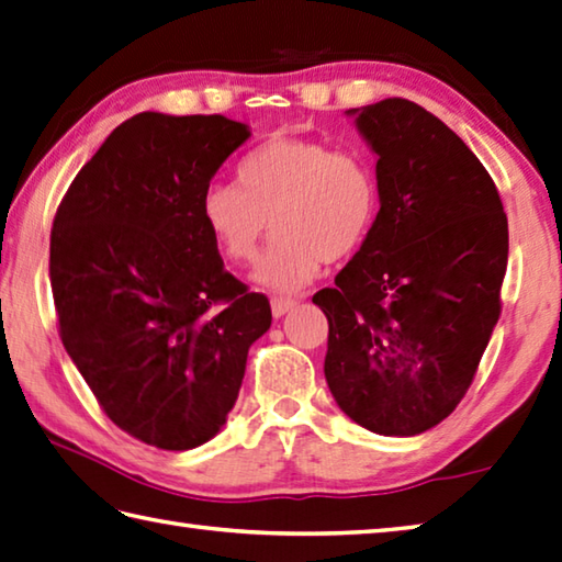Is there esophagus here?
<instances>
[{
  "mask_svg": "<svg viewBox=\"0 0 562 562\" xmlns=\"http://www.w3.org/2000/svg\"><path fill=\"white\" fill-rule=\"evenodd\" d=\"M294 306H296V300H290V296H272V302H270V310H272L274 318H280L288 312H292Z\"/></svg>",
  "mask_w": 562,
  "mask_h": 562,
  "instance_id": "esophagus-1",
  "label": "esophagus"
}]
</instances>
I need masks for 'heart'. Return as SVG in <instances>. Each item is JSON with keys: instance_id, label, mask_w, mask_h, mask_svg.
Returning a JSON list of instances; mask_svg holds the SVG:
<instances>
[{"instance_id": "1", "label": "heart", "mask_w": 562, "mask_h": 562, "mask_svg": "<svg viewBox=\"0 0 562 562\" xmlns=\"http://www.w3.org/2000/svg\"><path fill=\"white\" fill-rule=\"evenodd\" d=\"M236 184H209L202 224L231 262L256 260L272 224L274 240L256 270L272 292H296L326 262L366 244L380 212L372 165L353 150L314 138H270L238 162Z\"/></svg>"}]
</instances>
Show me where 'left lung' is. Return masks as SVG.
I'll return each mask as SVG.
<instances>
[{"label": "left lung", "instance_id": "8db88e82", "mask_svg": "<svg viewBox=\"0 0 562 562\" xmlns=\"http://www.w3.org/2000/svg\"><path fill=\"white\" fill-rule=\"evenodd\" d=\"M378 156L380 212L336 288L324 375L340 412L380 436L424 434L465 397L502 312L509 226L463 138L409 99L348 109Z\"/></svg>", "mask_w": 562, "mask_h": 562}]
</instances>
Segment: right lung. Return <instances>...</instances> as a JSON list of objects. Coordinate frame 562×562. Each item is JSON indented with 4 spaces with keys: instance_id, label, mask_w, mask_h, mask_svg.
<instances>
[{
    "instance_id": "right-lung-1",
    "label": "right lung",
    "mask_w": 562,
    "mask_h": 562,
    "mask_svg": "<svg viewBox=\"0 0 562 562\" xmlns=\"http://www.w3.org/2000/svg\"><path fill=\"white\" fill-rule=\"evenodd\" d=\"M250 138L222 114L143 112L77 172L50 231L60 338L109 419L190 450L234 409L268 296L248 292L200 216L202 192Z\"/></svg>"
}]
</instances>
